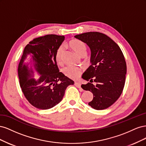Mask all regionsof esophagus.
Wrapping results in <instances>:
<instances>
[{
  "mask_svg": "<svg viewBox=\"0 0 146 146\" xmlns=\"http://www.w3.org/2000/svg\"><path fill=\"white\" fill-rule=\"evenodd\" d=\"M74 85H75V86H76L77 87H78V88H81V83H80V82H75Z\"/></svg>",
  "mask_w": 146,
  "mask_h": 146,
  "instance_id": "obj_1",
  "label": "esophagus"
}]
</instances>
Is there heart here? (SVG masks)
<instances>
[{"label":"heart","mask_w":146,"mask_h":146,"mask_svg":"<svg viewBox=\"0 0 146 146\" xmlns=\"http://www.w3.org/2000/svg\"><path fill=\"white\" fill-rule=\"evenodd\" d=\"M69 46L76 52L79 55L85 54L86 52V46L83 41L77 39H73L69 41ZM64 52L63 46H60L57 48L55 52V58L58 64H61L63 61V56ZM63 73L66 77L73 80H76L80 77L83 70L82 68L74 66H68L63 69Z\"/></svg>","instance_id":"1"}]
</instances>
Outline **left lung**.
<instances>
[{
  "instance_id": "left-lung-1",
  "label": "left lung",
  "mask_w": 146,
  "mask_h": 146,
  "mask_svg": "<svg viewBox=\"0 0 146 146\" xmlns=\"http://www.w3.org/2000/svg\"><path fill=\"white\" fill-rule=\"evenodd\" d=\"M75 38L86 43L91 51V65L82 76L89 83L81 86L93 94V99L88 105L98 110L107 108L121 96L125 85L127 65L123 53L117 44L104 33L86 32Z\"/></svg>"
}]
</instances>
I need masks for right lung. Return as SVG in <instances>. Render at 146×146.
I'll return each instance as SVG.
<instances>
[{"instance_id": "1", "label": "right lung", "mask_w": 146, "mask_h": 146, "mask_svg": "<svg viewBox=\"0 0 146 146\" xmlns=\"http://www.w3.org/2000/svg\"><path fill=\"white\" fill-rule=\"evenodd\" d=\"M64 36L47 35L34 38L25 46L18 66L19 84L29 102L36 108L47 110L59 104L69 85L74 81L59 72L55 52L64 41ZM33 54L35 67L41 74L38 81L29 79L32 70L23 64L27 54Z\"/></svg>"}]
</instances>
